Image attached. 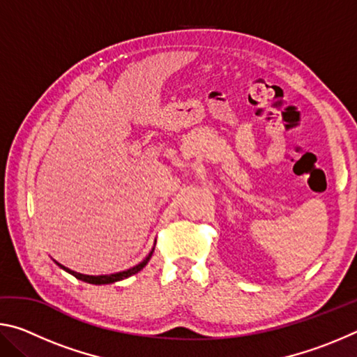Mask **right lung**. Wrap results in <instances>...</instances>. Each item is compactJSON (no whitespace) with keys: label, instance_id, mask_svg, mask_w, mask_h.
<instances>
[{"label":"right lung","instance_id":"1","mask_svg":"<svg viewBox=\"0 0 357 357\" xmlns=\"http://www.w3.org/2000/svg\"><path fill=\"white\" fill-rule=\"evenodd\" d=\"M153 252H154V250H151L149 255H148L146 258H144L140 264H137V266H134V268H130V269H128V271H123V273H116V274H110V275H84V274H78V273H75V271H70V269H68V268H64V266H61V264L56 263V261H55V263H56L58 266H61V268H63L64 271H68L69 274L77 277L78 280L93 283V285H105V283H113V282L128 279V277L137 274L138 271H142V269L144 268V266L148 264L151 255H153Z\"/></svg>","mask_w":357,"mask_h":357}]
</instances>
